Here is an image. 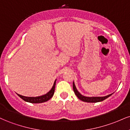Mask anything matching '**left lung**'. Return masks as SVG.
Returning <instances> with one entry per match:
<instances>
[{"mask_svg": "<svg viewBox=\"0 0 130 130\" xmlns=\"http://www.w3.org/2000/svg\"><path fill=\"white\" fill-rule=\"evenodd\" d=\"M73 88L74 93H75V95H76L77 97L79 100H80L84 101V102H87V103L100 102V101L104 100L106 99V98H108V97H109L111 95H112V93H111L105 96H90V97H89V96H84V95H81V94L78 92V90H77L76 87L74 82L73 83Z\"/></svg>", "mask_w": 130, "mask_h": 130, "instance_id": "left-lung-1", "label": "left lung"}]
</instances>
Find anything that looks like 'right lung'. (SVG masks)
<instances>
[{"mask_svg": "<svg viewBox=\"0 0 130 130\" xmlns=\"http://www.w3.org/2000/svg\"><path fill=\"white\" fill-rule=\"evenodd\" d=\"M56 80L57 79H56V80L54 81V85L53 87H52V89H51L47 93L44 94V95H41V96L34 97V96H22V95H21L18 93L17 95H18L21 98H22L23 100L26 101V102L31 103H41L46 102V101H48L49 100H50L51 98L53 96L55 91V86H56Z\"/></svg>", "mask_w": 130, "mask_h": 130, "instance_id": "obj_1", "label": "right lung"}]
</instances>
